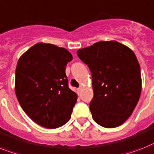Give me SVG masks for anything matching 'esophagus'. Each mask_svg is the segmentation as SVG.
Wrapping results in <instances>:
<instances>
[{
	"mask_svg": "<svg viewBox=\"0 0 154 154\" xmlns=\"http://www.w3.org/2000/svg\"><path fill=\"white\" fill-rule=\"evenodd\" d=\"M81 90H82V87H80L79 88H77V92H78V94L80 95V93H81Z\"/></svg>",
	"mask_w": 154,
	"mask_h": 154,
	"instance_id": "34e87169",
	"label": "esophagus"
}]
</instances>
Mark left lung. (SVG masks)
Segmentation results:
<instances>
[{
    "mask_svg": "<svg viewBox=\"0 0 154 154\" xmlns=\"http://www.w3.org/2000/svg\"><path fill=\"white\" fill-rule=\"evenodd\" d=\"M77 54L92 73V119L106 128L122 125L133 113L142 92L140 66L133 51L112 40L97 42Z\"/></svg>",
    "mask_w": 154,
    "mask_h": 154,
    "instance_id": "obj_1",
    "label": "left lung"
}]
</instances>
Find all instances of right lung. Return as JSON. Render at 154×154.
Returning a JSON list of instances; mask_svg holds the SVG:
<instances>
[{
    "mask_svg": "<svg viewBox=\"0 0 154 154\" xmlns=\"http://www.w3.org/2000/svg\"><path fill=\"white\" fill-rule=\"evenodd\" d=\"M66 49L38 42L17 62L15 92L21 107L35 122L46 128L62 127L71 118L77 95L68 86Z\"/></svg>",
    "mask_w": 154,
    "mask_h": 154,
    "instance_id": "obj_1",
    "label": "right lung"
}]
</instances>
